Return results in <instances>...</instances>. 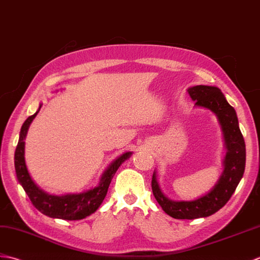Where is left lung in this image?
<instances>
[{
  "mask_svg": "<svg viewBox=\"0 0 260 260\" xmlns=\"http://www.w3.org/2000/svg\"><path fill=\"white\" fill-rule=\"evenodd\" d=\"M189 95L197 100L196 107L208 109L216 114L223 135V171L209 192L194 200H171L160 189L157 172H153L151 187L155 200L172 218L196 219L211 216L227 204L244 176L246 165V146L239 129L235 109L227 102L220 89L211 85H194L189 88Z\"/></svg>",
  "mask_w": 260,
  "mask_h": 260,
  "instance_id": "left-lung-1",
  "label": "left lung"
}]
</instances>
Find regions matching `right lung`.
Masks as SVG:
<instances>
[{
	"instance_id": "right-lung-1",
	"label": "right lung",
	"mask_w": 260,
	"mask_h": 260,
	"mask_svg": "<svg viewBox=\"0 0 260 260\" xmlns=\"http://www.w3.org/2000/svg\"><path fill=\"white\" fill-rule=\"evenodd\" d=\"M41 107L42 105H40L38 111L31 117H28L21 128L19 142H17L14 154V166L17 180L24 189L33 206L39 211H41L43 215L51 218L64 219V220H80V219L90 216L91 213L95 212L99 208L102 201L106 198L108 188L110 186L114 174L117 172L119 167L131 157L132 152H124L113 160L102 174L99 184L94 188L80 193H67L62 196L45 192L32 180L27 171L24 158V140L28 126L32 123L33 119L37 117Z\"/></svg>"
}]
</instances>
